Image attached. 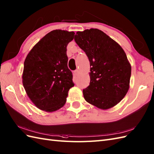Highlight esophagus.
Masks as SVG:
<instances>
[{"label":"esophagus","instance_id":"obj_1","mask_svg":"<svg viewBox=\"0 0 154 154\" xmlns=\"http://www.w3.org/2000/svg\"><path fill=\"white\" fill-rule=\"evenodd\" d=\"M74 73H75V74L76 75V76H78V75L79 74V70L77 69V70H75V71H74Z\"/></svg>","mask_w":154,"mask_h":154}]
</instances>
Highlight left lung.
<instances>
[{
  "mask_svg": "<svg viewBox=\"0 0 154 154\" xmlns=\"http://www.w3.org/2000/svg\"><path fill=\"white\" fill-rule=\"evenodd\" d=\"M74 40L90 63V83L83 89L85 100L100 109L113 107L129 88L131 67L122 47L97 29L78 31Z\"/></svg>",
  "mask_w": 154,
  "mask_h": 154,
  "instance_id": "1",
  "label": "left lung"
}]
</instances>
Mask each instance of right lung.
Wrapping results in <instances>:
<instances>
[{
	"instance_id": "obj_1",
	"label": "right lung",
	"mask_w": 154,
	"mask_h": 154,
	"mask_svg": "<svg viewBox=\"0 0 154 154\" xmlns=\"http://www.w3.org/2000/svg\"><path fill=\"white\" fill-rule=\"evenodd\" d=\"M74 32L54 30L32 48L24 62L23 85L27 95L39 109L55 111L66 103L74 85L68 68L66 47Z\"/></svg>"
}]
</instances>
